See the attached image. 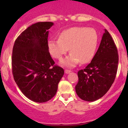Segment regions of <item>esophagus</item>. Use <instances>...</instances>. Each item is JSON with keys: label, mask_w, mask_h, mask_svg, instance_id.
<instances>
[{"label": "esophagus", "mask_w": 128, "mask_h": 128, "mask_svg": "<svg viewBox=\"0 0 128 128\" xmlns=\"http://www.w3.org/2000/svg\"><path fill=\"white\" fill-rule=\"evenodd\" d=\"M71 72V70H67V69H66L65 70V74H69L70 72Z\"/></svg>", "instance_id": "obj_1"}]
</instances>
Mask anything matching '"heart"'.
Returning a JSON list of instances; mask_svg holds the SVG:
<instances>
[{
  "label": "heart",
  "mask_w": 128,
  "mask_h": 128,
  "mask_svg": "<svg viewBox=\"0 0 128 128\" xmlns=\"http://www.w3.org/2000/svg\"><path fill=\"white\" fill-rule=\"evenodd\" d=\"M98 42V34L93 28L74 27L62 31L59 39L48 42L52 56L60 60L70 48L71 54L62 60L61 64L74 67L78 63H86L94 56Z\"/></svg>",
  "instance_id": "1"
}]
</instances>
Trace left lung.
Here are the masks:
<instances>
[{
    "mask_svg": "<svg viewBox=\"0 0 128 128\" xmlns=\"http://www.w3.org/2000/svg\"><path fill=\"white\" fill-rule=\"evenodd\" d=\"M118 51L112 37L104 29L98 51L85 68L78 71L76 94L86 101H95L106 94L114 83L118 67Z\"/></svg>",
    "mask_w": 128,
    "mask_h": 128,
    "instance_id": "left-lung-1",
    "label": "left lung"
}]
</instances>
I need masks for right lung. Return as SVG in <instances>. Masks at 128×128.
Listing matches in <instances>:
<instances>
[{"label": "right lung", "instance_id": "obj_1", "mask_svg": "<svg viewBox=\"0 0 128 128\" xmlns=\"http://www.w3.org/2000/svg\"><path fill=\"white\" fill-rule=\"evenodd\" d=\"M52 22L31 25L14 42L12 53V72L14 81L28 99L47 102L54 97L64 70L54 65L48 52V29Z\"/></svg>", "mask_w": 128, "mask_h": 128}]
</instances>
